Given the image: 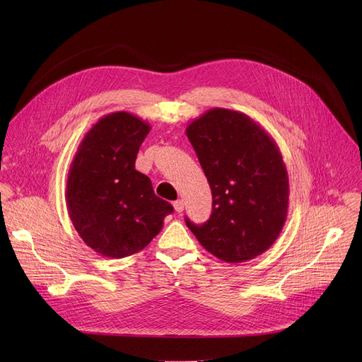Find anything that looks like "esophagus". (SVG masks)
I'll use <instances>...</instances> for the list:
<instances>
[{
	"label": "esophagus",
	"instance_id": "esophagus-1",
	"mask_svg": "<svg viewBox=\"0 0 362 362\" xmlns=\"http://www.w3.org/2000/svg\"><path fill=\"white\" fill-rule=\"evenodd\" d=\"M173 208H175V211H176L177 214L183 212V209H185V200H183V199L176 200V202L173 203Z\"/></svg>",
	"mask_w": 362,
	"mask_h": 362
}]
</instances>
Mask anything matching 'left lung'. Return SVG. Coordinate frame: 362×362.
Listing matches in <instances>:
<instances>
[{
  "mask_svg": "<svg viewBox=\"0 0 362 362\" xmlns=\"http://www.w3.org/2000/svg\"><path fill=\"white\" fill-rule=\"evenodd\" d=\"M212 190L203 225L186 218L199 243L221 261L239 264L268 250L288 215L289 180L275 140L247 115L211 109L186 127Z\"/></svg>",
  "mask_w": 362,
  "mask_h": 362,
  "instance_id": "8db88e82",
  "label": "left lung"
}]
</instances>
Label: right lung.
Here are the masks:
<instances>
[{
    "mask_svg": "<svg viewBox=\"0 0 362 362\" xmlns=\"http://www.w3.org/2000/svg\"><path fill=\"white\" fill-rule=\"evenodd\" d=\"M150 124L127 112L103 116L86 133L70 165L66 200L84 243L101 256L126 257L144 249L173 212L136 170Z\"/></svg>",
    "mask_w": 362,
    "mask_h": 362,
    "instance_id": "add662e5",
    "label": "right lung"
}]
</instances>
